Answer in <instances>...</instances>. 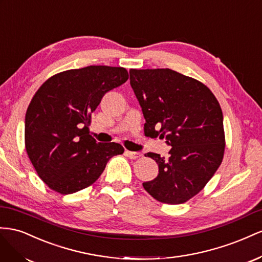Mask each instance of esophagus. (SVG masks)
Returning a JSON list of instances; mask_svg holds the SVG:
<instances>
[{
    "label": "esophagus",
    "instance_id": "1",
    "mask_svg": "<svg viewBox=\"0 0 262 262\" xmlns=\"http://www.w3.org/2000/svg\"><path fill=\"white\" fill-rule=\"evenodd\" d=\"M126 155L129 157L130 159H137L139 158V157H141V154L140 152H136V151H129V150H126L125 151Z\"/></svg>",
    "mask_w": 262,
    "mask_h": 262
}]
</instances>
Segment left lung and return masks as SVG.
<instances>
[{
	"label": "left lung",
	"mask_w": 262,
	"mask_h": 262,
	"mask_svg": "<svg viewBox=\"0 0 262 262\" xmlns=\"http://www.w3.org/2000/svg\"><path fill=\"white\" fill-rule=\"evenodd\" d=\"M129 76L146 136L164 138L171 147L168 159L147 154L158 163L159 173L144 182V189L162 203H184L222 163L225 135L220 103L206 85L171 69H130Z\"/></svg>",
	"instance_id": "1"
}]
</instances>
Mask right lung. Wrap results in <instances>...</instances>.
I'll list each match as a JSON object with an SVG mask.
<instances>
[{
	"label": "right lung",
	"mask_w": 262,
	"mask_h": 262,
	"mask_svg": "<svg viewBox=\"0 0 262 262\" xmlns=\"http://www.w3.org/2000/svg\"><path fill=\"white\" fill-rule=\"evenodd\" d=\"M128 79L122 67L89 66L55 74L38 89L25 116V146L39 178L51 190L76 193L98 180L124 148L89 135L91 113L102 98Z\"/></svg>",
	"instance_id": "obj_1"
}]
</instances>
